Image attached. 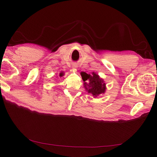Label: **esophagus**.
Instances as JSON below:
<instances>
[{
    "label": "esophagus",
    "instance_id": "esophagus-1",
    "mask_svg": "<svg viewBox=\"0 0 157 157\" xmlns=\"http://www.w3.org/2000/svg\"><path fill=\"white\" fill-rule=\"evenodd\" d=\"M72 67H73V69H76L77 68V65L76 64H73Z\"/></svg>",
    "mask_w": 157,
    "mask_h": 157
}]
</instances>
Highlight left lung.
<instances>
[{
	"label": "left lung",
	"mask_w": 157,
	"mask_h": 157,
	"mask_svg": "<svg viewBox=\"0 0 157 157\" xmlns=\"http://www.w3.org/2000/svg\"><path fill=\"white\" fill-rule=\"evenodd\" d=\"M82 78L84 81V86L89 94H92L94 98L99 95L105 94L106 92V84L104 79L101 78L97 73L92 72V74H88L85 72H81Z\"/></svg>",
	"instance_id": "1"
}]
</instances>
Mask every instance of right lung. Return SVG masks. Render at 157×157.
Wrapping results in <instances>:
<instances>
[{
  "instance_id": "1",
  "label": "right lung",
  "mask_w": 157,
  "mask_h": 157,
  "mask_svg": "<svg viewBox=\"0 0 157 157\" xmlns=\"http://www.w3.org/2000/svg\"><path fill=\"white\" fill-rule=\"evenodd\" d=\"M63 75H64V73H63V72H61L59 73V77H62Z\"/></svg>"
}]
</instances>
